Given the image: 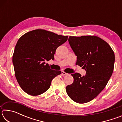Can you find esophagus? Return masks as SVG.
<instances>
[{
  "label": "esophagus",
  "mask_w": 122,
  "mask_h": 122,
  "mask_svg": "<svg viewBox=\"0 0 122 122\" xmlns=\"http://www.w3.org/2000/svg\"><path fill=\"white\" fill-rule=\"evenodd\" d=\"M61 74H62V75H63V76L68 75L67 73H66V72H64L63 71H61Z\"/></svg>",
  "instance_id": "obj_1"
}]
</instances>
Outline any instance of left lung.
<instances>
[{"mask_svg": "<svg viewBox=\"0 0 122 122\" xmlns=\"http://www.w3.org/2000/svg\"><path fill=\"white\" fill-rule=\"evenodd\" d=\"M68 41L77 56L76 65L85 69L86 74H71L74 82L66 86V92L74 102L87 103L108 83L114 67V52L108 43L96 36H70Z\"/></svg>", "mask_w": 122, "mask_h": 122, "instance_id": "obj_1", "label": "left lung"}]
</instances>
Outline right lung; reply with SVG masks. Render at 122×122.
<instances>
[{"mask_svg":"<svg viewBox=\"0 0 122 122\" xmlns=\"http://www.w3.org/2000/svg\"><path fill=\"white\" fill-rule=\"evenodd\" d=\"M68 36L44 30H32L18 40L12 58L15 76L27 94L38 96L50 87L52 80L61 74L50 68L45 61L54 59L56 49L66 42Z\"/></svg>","mask_w":122,"mask_h":122,"instance_id":"obj_1","label":"right lung"}]
</instances>
